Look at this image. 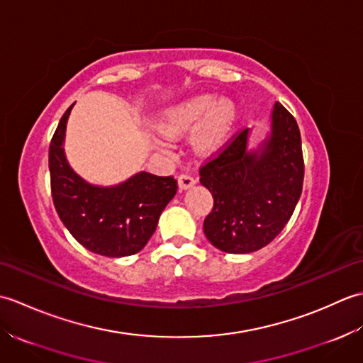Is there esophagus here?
<instances>
[{"mask_svg": "<svg viewBox=\"0 0 363 363\" xmlns=\"http://www.w3.org/2000/svg\"><path fill=\"white\" fill-rule=\"evenodd\" d=\"M177 184H179V189L181 190H187L191 186H195L196 179H195L194 176H190V174H179V176H177Z\"/></svg>", "mask_w": 363, "mask_h": 363, "instance_id": "1", "label": "esophagus"}]
</instances>
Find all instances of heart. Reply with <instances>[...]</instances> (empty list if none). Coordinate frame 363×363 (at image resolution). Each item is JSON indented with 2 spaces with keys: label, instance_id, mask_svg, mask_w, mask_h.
<instances>
[{
  "label": "heart",
  "instance_id": "heart-1",
  "mask_svg": "<svg viewBox=\"0 0 363 363\" xmlns=\"http://www.w3.org/2000/svg\"><path fill=\"white\" fill-rule=\"evenodd\" d=\"M235 115V104L229 98L215 99L213 95H199L169 109L162 130L177 137L198 125L194 134L195 148L199 152H213L226 142Z\"/></svg>",
  "mask_w": 363,
  "mask_h": 363
}]
</instances>
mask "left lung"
Here are the masks:
<instances>
[{"label":"left lung","mask_w":363,"mask_h":363,"mask_svg":"<svg viewBox=\"0 0 363 363\" xmlns=\"http://www.w3.org/2000/svg\"><path fill=\"white\" fill-rule=\"evenodd\" d=\"M248 140L250 129H243L199 168V181L213 196L204 234L215 248L230 254L257 251L272 242L303 191L299 128L282 104H274L272 133L259 148L248 150Z\"/></svg>","instance_id":"1"}]
</instances>
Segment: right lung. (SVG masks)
I'll use <instances>...</instances> for the list:
<instances>
[{"mask_svg": "<svg viewBox=\"0 0 363 363\" xmlns=\"http://www.w3.org/2000/svg\"><path fill=\"white\" fill-rule=\"evenodd\" d=\"M60 118L50 143L51 195L59 218L84 248L106 257H125L148 243L165 206L177 191L173 176L140 172L112 187L91 186L68 164L67 120Z\"/></svg>", "mask_w": 363, "mask_h": 363, "instance_id": "add662e5", "label": "right lung"}]
</instances>
